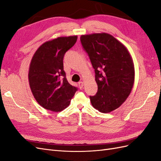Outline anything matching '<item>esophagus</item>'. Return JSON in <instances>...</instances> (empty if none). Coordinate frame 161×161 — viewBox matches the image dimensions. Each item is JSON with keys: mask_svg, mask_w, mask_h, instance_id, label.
Masks as SVG:
<instances>
[{"mask_svg": "<svg viewBox=\"0 0 161 161\" xmlns=\"http://www.w3.org/2000/svg\"><path fill=\"white\" fill-rule=\"evenodd\" d=\"M79 86L80 87V89H82V87H83V82H82V81L79 82Z\"/></svg>", "mask_w": 161, "mask_h": 161, "instance_id": "esophagus-1", "label": "esophagus"}]
</instances>
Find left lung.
Masks as SVG:
<instances>
[{"label":"left lung","instance_id":"1","mask_svg":"<svg viewBox=\"0 0 161 161\" xmlns=\"http://www.w3.org/2000/svg\"><path fill=\"white\" fill-rule=\"evenodd\" d=\"M81 45L95 69L98 90L90 96L93 108L102 113L118 108L128 98L134 81V67L128 50L108 33L80 37Z\"/></svg>","mask_w":161,"mask_h":161}]
</instances>
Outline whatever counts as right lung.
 Segmentation results:
<instances>
[{"mask_svg": "<svg viewBox=\"0 0 161 161\" xmlns=\"http://www.w3.org/2000/svg\"><path fill=\"white\" fill-rule=\"evenodd\" d=\"M76 40V36L58 37L43 43L34 53L29 82L36 100L43 108L62 111L69 105L78 90L68 82L63 64L66 52Z\"/></svg>", "mask_w": 161, "mask_h": 161, "instance_id": "add662e5", "label": "right lung"}]
</instances>
